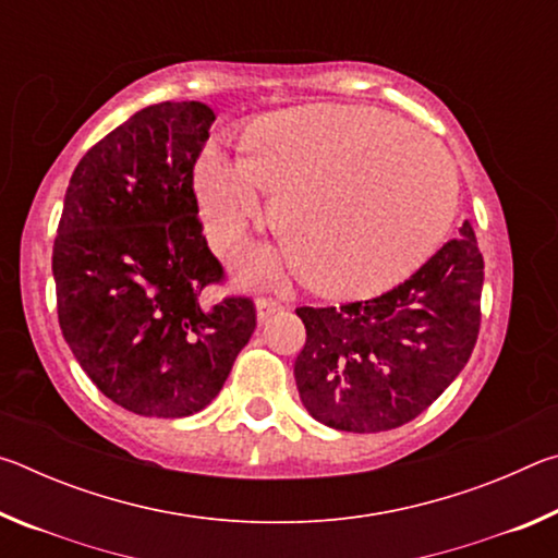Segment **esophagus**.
<instances>
[{
	"label": "esophagus",
	"instance_id": "1",
	"mask_svg": "<svg viewBox=\"0 0 558 558\" xmlns=\"http://www.w3.org/2000/svg\"><path fill=\"white\" fill-rule=\"evenodd\" d=\"M282 310V305L278 300H272V298H260L258 302H256V315H258V323H266V319H270L272 315L276 313H280Z\"/></svg>",
	"mask_w": 558,
	"mask_h": 558
}]
</instances>
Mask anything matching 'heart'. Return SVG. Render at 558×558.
I'll list each match as a JSON object with an SVG mask.
<instances>
[{
	"instance_id": "b5f03b06",
	"label": "heart",
	"mask_w": 558,
	"mask_h": 558,
	"mask_svg": "<svg viewBox=\"0 0 558 558\" xmlns=\"http://www.w3.org/2000/svg\"><path fill=\"white\" fill-rule=\"evenodd\" d=\"M239 165L206 153L194 194L206 239L231 253L263 221L300 280L329 300H366L411 278L446 239L458 206V174L430 137L362 106H295L251 120L235 140ZM278 260L258 253L251 278H272Z\"/></svg>"
}]
</instances>
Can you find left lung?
<instances>
[{"mask_svg": "<svg viewBox=\"0 0 558 558\" xmlns=\"http://www.w3.org/2000/svg\"><path fill=\"white\" fill-rule=\"evenodd\" d=\"M485 263L470 221L413 276L364 302L298 307L300 401L349 433L399 428L448 389L475 349Z\"/></svg>", "mask_w": 558, "mask_h": 558, "instance_id": "1", "label": "left lung"}]
</instances>
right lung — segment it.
<instances>
[{"label": "right lung", "mask_w": 558, "mask_h": 558, "mask_svg": "<svg viewBox=\"0 0 558 558\" xmlns=\"http://www.w3.org/2000/svg\"><path fill=\"white\" fill-rule=\"evenodd\" d=\"M214 120L199 100L147 106L83 155L65 189L51 263L61 332L90 381L137 415L206 409L256 329L248 298L202 302L223 276L194 196Z\"/></svg>", "instance_id": "obj_1"}]
</instances>
